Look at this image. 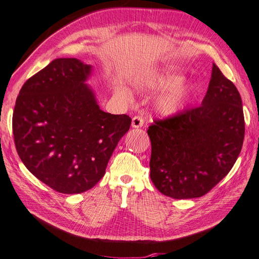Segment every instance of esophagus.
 I'll return each instance as SVG.
<instances>
[{
	"label": "esophagus",
	"mask_w": 259,
	"mask_h": 259,
	"mask_svg": "<svg viewBox=\"0 0 259 259\" xmlns=\"http://www.w3.org/2000/svg\"><path fill=\"white\" fill-rule=\"evenodd\" d=\"M143 123H144V120L142 117L135 116L134 118H132V122H131L132 128H141Z\"/></svg>",
	"instance_id": "1"
}]
</instances>
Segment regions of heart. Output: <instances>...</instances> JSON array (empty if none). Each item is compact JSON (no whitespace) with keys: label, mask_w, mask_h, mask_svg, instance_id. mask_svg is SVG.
<instances>
[{"label":"heart","mask_w":259,"mask_h":259,"mask_svg":"<svg viewBox=\"0 0 259 259\" xmlns=\"http://www.w3.org/2000/svg\"><path fill=\"white\" fill-rule=\"evenodd\" d=\"M184 73L173 67H166L147 77L144 86L154 92H166L155 104V109L163 117L178 115L185 107L193 85L184 80Z\"/></svg>","instance_id":"b5f03b06"}]
</instances>
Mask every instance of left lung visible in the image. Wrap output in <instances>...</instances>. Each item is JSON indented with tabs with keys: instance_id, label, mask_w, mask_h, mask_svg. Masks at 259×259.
Returning <instances> with one entry per match:
<instances>
[{
	"instance_id": "obj_1",
	"label": "left lung",
	"mask_w": 259,
	"mask_h": 259,
	"mask_svg": "<svg viewBox=\"0 0 259 259\" xmlns=\"http://www.w3.org/2000/svg\"><path fill=\"white\" fill-rule=\"evenodd\" d=\"M244 134L240 95L213 64L200 107L149 127L151 181L162 194L177 200L203 196L231 171Z\"/></svg>"
}]
</instances>
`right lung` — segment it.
Returning <instances> with one entry per match:
<instances>
[{"label":"right lung","instance_id":"right-lung-1","mask_svg":"<svg viewBox=\"0 0 259 259\" xmlns=\"http://www.w3.org/2000/svg\"><path fill=\"white\" fill-rule=\"evenodd\" d=\"M92 71L77 58L54 59L16 98L17 153L33 176L59 193H82L97 184L131 124L127 115L100 109L86 83Z\"/></svg>","mask_w":259,"mask_h":259}]
</instances>
